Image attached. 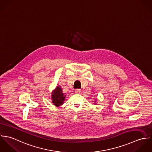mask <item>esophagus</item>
I'll list each match as a JSON object with an SVG mask.
<instances>
[{
	"label": "esophagus",
	"mask_w": 152,
	"mask_h": 152,
	"mask_svg": "<svg viewBox=\"0 0 152 152\" xmlns=\"http://www.w3.org/2000/svg\"><path fill=\"white\" fill-rule=\"evenodd\" d=\"M81 92V89H75V93H80Z\"/></svg>",
	"instance_id": "1"
}]
</instances>
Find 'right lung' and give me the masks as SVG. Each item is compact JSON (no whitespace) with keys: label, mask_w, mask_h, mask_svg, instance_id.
<instances>
[{"label":"right lung","mask_w":152,"mask_h":152,"mask_svg":"<svg viewBox=\"0 0 152 152\" xmlns=\"http://www.w3.org/2000/svg\"><path fill=\"white\" fill-rule=\"evenodd\" d=\"M65 96L66 95L62 91L61 87L57 86L52 92V102L56 107H59L63 104Z\"/></svg>","instance_id":"obj_1"}]
</instances>
